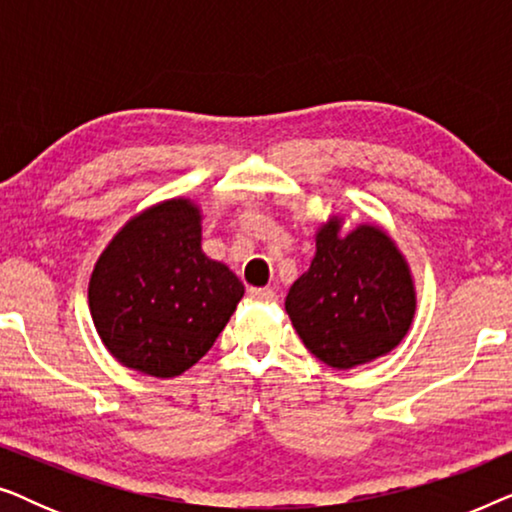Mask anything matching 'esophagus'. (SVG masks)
I'll return each instance as SVG.
<instances>
[{
  "instance_id": "1",
  "label": "esophagus",
  "mask_w": 512,
  "mask_h": 512,
  "mask_svg": "<svg viewBox=\"0 0 512 512\" xmlns=\"http://www.w3.org/2000/svg\"><path fill=\"white\" fill-rule=\"evenodd\" d=\"M249 296L254 300H263V303H272L277 298L272 289H249Z\"/></svg>"
}]
</instances>
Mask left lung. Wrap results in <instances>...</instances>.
<instances>
[{
    "label": "left lung",
    "mask_w": 512,
    "mask_h": 512,
    "mask_svg": "<svg viewBox=\"0 0 512 512\" xmlns=\"http://www.w3.org/2000/svg\"><path fill=\"white\" fill-rule=\"evenodd\" d=\"M331 214L314 233L310 270L286 296L303 345L326 366L349 370L387 356L408 335L417 310L415 279L394 237L375 223Z\"/></svg>",
    "instance_id": "obj_1"
}]
</instances>
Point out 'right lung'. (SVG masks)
<instances>
[{
  "label": "right lung",
  "mask_w": 512,
  "mask_h": 512,
  "mask_svg": "<svg viewBox=\"0 0 512 512\" xmlns=\"http://www.w3.org/2000/svg\"><path fill=\"white\" fill-rule=\"evenodd\" d=\"M244 286L202 251V207L170 198L123 223L88 282L95 331L121 366L177 377L209 352Z\"/></svg>",
  "instance_id": "1"
}]
</instances>
